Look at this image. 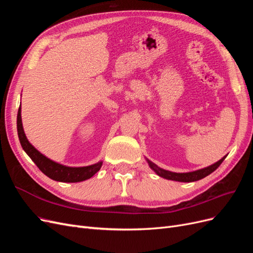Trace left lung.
<instances>
[{
    "mask_svg": "<svg viewBox=\"0 0 253 253\" xmlns=\"http://www.w3.org/2000/svg\"><path fill=\"white\" fill-rule=\"evenodd\" d=\"M225 158H226V156H224L220 160H218L217 163L213 164L207 168H204V169L193 171V172H188V173H175V172H171V171H167V170L162 169V168H159L155 164H153L152 162H150L149 159H147V162H148L151 169L154 170V172L158 176H160V177H164L166 179H170V180H175V181L191 182V181L200 180V179L206 177V176H208L209 174H211L212 172L215 171L220 166V164L224 162Z\"/></svg>",
    "mask_w": 253,
    "mask_h": 253,
    "instance_id": "left-lung-1",
    "label": "left lung"
}]
</instances>
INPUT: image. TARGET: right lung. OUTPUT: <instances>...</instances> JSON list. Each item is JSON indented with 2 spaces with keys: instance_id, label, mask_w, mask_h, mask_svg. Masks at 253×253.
<instances>
[{
  "instance_id": "obj_1",
  "label": "right lung",
  "mask_w": 253,
  "mask_h": 253,
  "mask_svg": "<svg viewBox=\"0 0 253 253\" xmlns=\"http://www.w3.org/2000/svg\"><path fill=\"white\" fill-rule=\"evenodd\" d=\"M17 128H18V136L20 139V143L23 150L26 152V154L32 158L33 162L37 165V167L46 175L49 178L62 181V182H79L86 180L94 176L102 166V162H99L95 165L87 166V167H66L60 165L58 163L52 162L46 156H44L42 153L38 151L33 144H30L28 139L26 138L24 129L22 126V118H21V105L18 111L17 117Z\"/></svg>"
}]
</instances>
